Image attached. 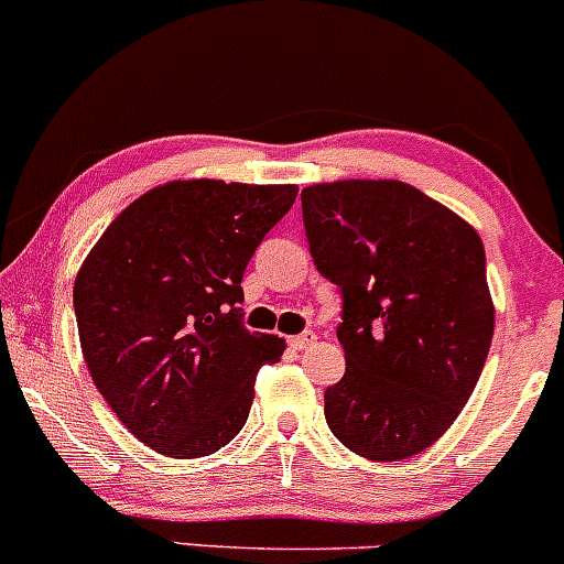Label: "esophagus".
<instances>
[{
    "label": "esophagus",
    "mask_w": 564,
    "mask_h": 564,
    "mask_svg": "<svg viewBox=\"0 0 564 564\" xmlns=\"http://www.w3.org/2000/svg\"><path fill=\"white\" fill-rule=\"evenodd\" d=\"M314 338H317V333H314V330H304V333H299V336L290 338V347L306 349V347H312Z\"/></svg>",
    "instance_id": "obj_1"
}]
</instances>
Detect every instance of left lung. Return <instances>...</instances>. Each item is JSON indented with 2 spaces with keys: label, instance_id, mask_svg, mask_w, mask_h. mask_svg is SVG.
<instances>
[{
  "label": "left lung",
  "instance_id": "obj_1",
  "mask_svg": "<svg viewBox=\"0 0 564 564\" xmlns=\"http://www.w3.org/2000/svg\"><path fill=\"white\" fill-rule=\"evenodd\" d=\"M301 209L314 265L341 290L328 427L360 457H414L457 420L492 344L481 239L398 180L304 187Z\"/></svg>",
  "mask_w": 564,
  "mask_h": 564
}]
</instances>
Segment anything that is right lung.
Instances as JSON below:
<instances>
[{
  "instance_id": "obj_1",
  "label": "right lung",
  "mask_w": 564,
  "mask_h": 564,
  "mask_svg": "<svg viewBox=\"0 0 564 564\" xmlns=\"http://www.w3.org/2000/svg\"><path fill=\"white\" fill-rule=\"evenodd\" d=\"M295 196V185L166 183L120 212L83 263L86 366L150 449L207 457L245 427L258 368L284 341L245 328L241 276Z\"/></svg>"
}]
</instances>
